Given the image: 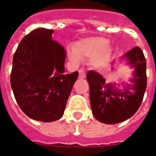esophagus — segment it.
Segmentation results:
<instances>
[{
  "label": "esophagus",
  "instance_id": "esophagus-1",
  "mask_svg": "<svg viewBox=\"0 0 156 156\" xmlns=\"http://www.w3.org/2000/svg\"><path fill=\"white\" fill-rule=\"evenodd\" d=\"M79 78H80V79L86 78V72L84 71V69H81L79 70Z\"/></svg>",
  "mask_w": 156,
  "mask_h": 156
}]
</instances>
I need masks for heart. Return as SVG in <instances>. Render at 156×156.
<instances>
[{
	"instance_id": "heart-1",
	"label": "heart",
	"mask_w": 156,
	"mask_h": 156,
	"mask_svg": "<svg viewBox=\"0 0 156 156\" xmlns=\"http://www.w3.org/2000/svg\"><path fill=\"white\" fill-rule=\"evenodd\" d=\"M74 49H68L67 56L72 62H80L81 58H90V64L95 69L107 66L112 56V48L105 37H85L75 43Z\"/></svg>"
}]
</instances>
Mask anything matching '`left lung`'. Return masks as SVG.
I'll list each match as a JSON object with an SVG mask.
<instances>
[{"label":"left lung","instance_id":"8db88e82","mask_svg":"<svg viewBox=\"0 0 156 156\" xmlns=\"http://www.w3.org/2000/svg\"><path fill=\"white\" fill-rule=\"evenodd\" d=\"M133 69L129 81L106 82L101 74L90 70L87 79L90 86V101L92 114L99 122L114 124L130 119L140 107L146 90V60L140 47H134L122 56ZM118 65L112 68L115 70Z\"/></svg>","mask_w":156,"mask_h":156}]
</instances>
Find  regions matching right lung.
<instances>
[{
	"mask_svg": "<svg viewBox=\"0 0 156 156\" xmlns=\"http://www.w3.org/2000/svg\"><path fill=\"white\" fill-rule=\"evenodd\" d=\"M54 30L37 28L23 37L13 55L11 87L22 111L32 119L62 118L78 71L66 74V51L52 40Z\"/></svg>",
	"mask_w": 156,
	"mask_h": 156,
	"instance_id": "right-lung-1",
	"label": "right lung"
}]
</instances>
